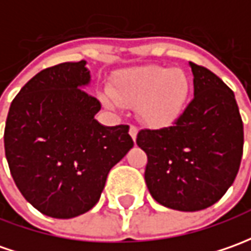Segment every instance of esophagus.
Here are the masks:
<instances>
[{"label":"esophagus","mask_w":251,"mask_h":251,"mask_svg":"<svg viewBox=\"0 0 251 251\" xmlns=\"http://www.w3.org/2000/svg\"><path fill=\"white\" fill-rule=\"evenodd\" d=\"M137 132H139V129L136 127V126H130L129 127V134H130V137H132L133 140H136V137H137Z\"/></svg>","instance_id":"obj_1"}]
</instances>
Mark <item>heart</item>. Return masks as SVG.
<instances>
[{
  "label": "heart",
  "instance_id": "obj_1",
  "mask_svg": "<svg viewBox=\"0 0 251 251\" xmlns=\"http://www.w3.org/2000/svg\"><path fill=\"white\" fill-rule=\"evenodd\" d=\"M190 90V78L184 71L152 64L119 74L111 93L121 105H139L141 119L159 127L181 114Z\"/></svg>",
  "mask_w": 251,
  "mask_h": 251
}]
</instances>
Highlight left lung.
Masks as SVG:
<instances>
[{"label":"left lung","mask_w":251,"mask_h":251,"mask_svg":"<svg viewBox=\"0 0 251 251\" xmlns=\"http://www.w3.org/2000/svg\"><path fill=\"white\" fill-rule=\"evenodd\" d=\"M194 99L168 127L141 129L137 146L148 162L144 178L162 206L198 211L232 185L243 155V122L233 92L203 66L190 61Z\"/></svg>","instance_id":"8db88e82"}]
</instances>
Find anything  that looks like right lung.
I'll return each mask as SVG.
<instances>
[{
    "mask_svg": "<svg viewBox=\"0 0 251 251\" xmlns=\"http://www.w3.org/2000/svg\"><path fill=\"white\" fill-rule=\"evenodd\" d=\"M86 61L40 71L13 99L5 156L22 195L42 214L73 219L99 202L108 172L133 147L129 126H103L101 104L82 88Z\"/></svg>",
    "mask_w": 251,
    "mask_h": 251,
    "instance_id": "right-lung-1",
    "label": "right lung"
}]
</instances>
